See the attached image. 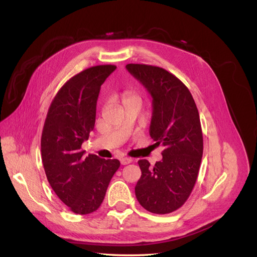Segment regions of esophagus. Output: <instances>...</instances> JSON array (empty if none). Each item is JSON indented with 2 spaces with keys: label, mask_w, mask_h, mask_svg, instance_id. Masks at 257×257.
<instances>
[{
  "label": "esophagus",
  "mask_w": 257,
  "mask_h": 257,
  "mask_svg": "<svg viewBox=\"0 0 257 257\" xmlns=\"http://www.w3.org/2000/svg\"><path fill=\"white\" fill-rule=\"evenodd\" d=\"M120 161H121L122 165H127V164H130V163L133 162V160H132L131 158H122Z\"/></svg>",
  "instance_id": "obj_1"
}]
</instances>
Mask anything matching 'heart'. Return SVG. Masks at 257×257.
Instances as JSON below:
<instances>
[{"instance_id":"1","label":"heart","mask_w":257,"mask_h":257,"mask_svg":"<svg viewBox=\"0 0 257 257\" xmlns=\"http://www.w3.org/2000/svg\"><path fill=\"white\" fill-rule=\"evenodd\" d=\"M121 97H122L123 104L126 103V102H130V100L141 98V97L138 96V94H137L136 92L132 91V90H125V91H124V92L122 93V94H121Z\"/></svg>"}]
</instances>
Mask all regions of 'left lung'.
<instances>
[{"instance_id":"8db88e82","label":"left lung","mask_w":257,"mask_h":257,"mask_svg":"<svg viewBox=\"0 0 257 257\" xmlns=\"http://www.w3.org/2000/svg\"><path fill=\"white\" fill-rule=\"evenodd\" d=\"M126 69L153 98L150 136L165 148L153 167L149 161H138L142 177L136 198L148 211L167 214L188 200L197 180L204 150L198 109L188 87L166 69L133 63Z\"/></svg>"}]
</instances>
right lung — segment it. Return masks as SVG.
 <instances>
[{
  "instance_id": "right-lung-1",
  "label": "right lung",
  "mask_w": 257,
  "mask_h": 257,
  "mask_svg": "<svg viewBox=\"0 0 257 257\" xmlns=\"http://www.w3.org/2000/svg\"><path fill=\"white\" fill-rule=\"evenodd\" d=\"M89 67L67 80L52 99L41 139L46 176L58 197L77 214L96 211L103 203L118 160L84 157L81 145L94 128L100 85L114 69Z\"/></svg>"
}]
</instances>
